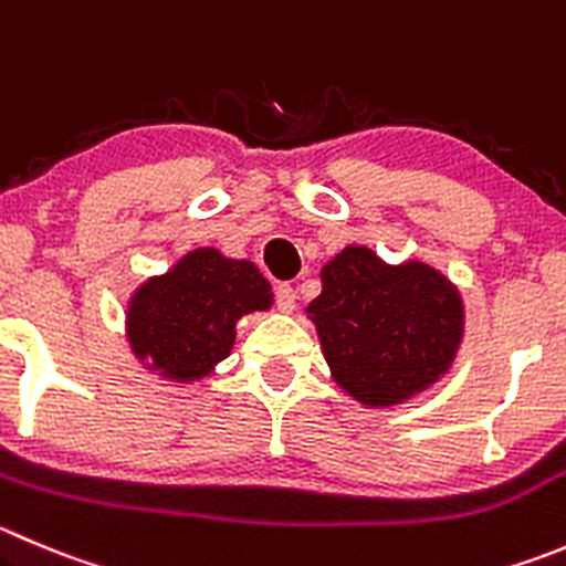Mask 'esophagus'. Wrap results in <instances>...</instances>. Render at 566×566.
<instances>
[{
  "instance_id": "1",
  "label": "esophagus",
  "mask_w": 566,
  "mask_h": 566,
  "mask_svg": "<svg viewBox=\"0 0 566 566\" xmlns=\"http://www.w3.org/2000/svg\"><path fill=\"white\" fill-rule=\"evenodd\" d=\"M273 295H276V306L282 312H293L295 310V301H298V293H295L293 284L279 282L276 287H273Z\"/></svg>"
}]
</instances>
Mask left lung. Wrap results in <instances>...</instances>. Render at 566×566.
I'll use <instances>...</instances> for the list:
<instances>
[{"mask_svg": "<svg viewBox=\"0 0 566 566\" xmlns=\"http://www.w3.org/2000/svg\"><path fill=\"white\" fill-rule=\"evenodd\" d=\"M321 276L323 293L306 312L334 381L359 403H403L448 373L464 310L440 271L422 262L387 265L365 245H348Z\"/></svg>", "mask_w": 566, "mask_h": 566, "instance_id": "obj_1", "label": "left lung"}]
</instances>
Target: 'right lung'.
Instances as JSON below:
<instances>
[{"label": "right lung", "mask_w": 566, "mask_h": 566, "mask_svg": "<svg viewBox=\"0 0 566 566\" xmlns=\"http://www.w3.org/2000/svg\"><path fill=\"white\" fill-rule=\"evenodd\" d=\"M271 304V284L254 262L196 249L137 287L126 334L137 359H149L151 370L174 381H196L229 356L234 323Z\"/></svg>", "instance_id": "right-lung-1"}]
</instances>
